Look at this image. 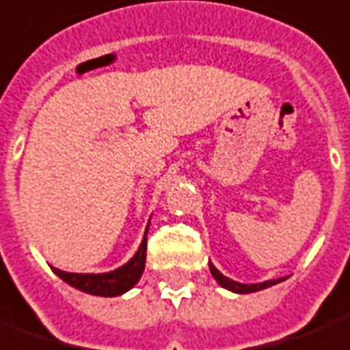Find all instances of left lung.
Here are the masks:
<instances>
[{
  "label": "left lung",
  "mask_w": 350,
  "mask_h": 350,
  "mask_svg": "<svg viewBox=\"0 0 350 350\" xmlns=\"http://www.w3.org/2000/svg\"><path fill=\"white\" fill-rule=\"evenodd\" d=\"M209 269H211V275L215 277V281L219 282L222 288L230 290V292H235V294H250V292H258V290L269 288V286H273V284H277V282L284 281V277H279V279H269V281H264V282L245 284V282L232 281L230 277H226V275L220 273L219 269L213 266V264H209Z\"/></svg>",
  "instance_id": "obj_1"
}]
</instances>
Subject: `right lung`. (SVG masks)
Instances as JSON below:
<instances>
[{
    "instance_id": "1",
    "label": "right lung",
    "mask_w": 350,
    "mask_h": 350,
    "mask_svg": "<svg viewBox=\"0 0 350 350\" xmlns=\"http://www.w3.org/2000/svg\"><path fill=\"white\" fill-rule=\"evenodd\" d=\"M147 232L148 226L145 230V237H143L137 252L124 266L116 267L113 271H107V273H69V271H62L58 267H52V271L58 275L62 281L71 284L73 288L92 294V296H103V298L120 296L124 292L133 288L141 279L143 271H145Z\"/></svg>"
}]
</instances>
